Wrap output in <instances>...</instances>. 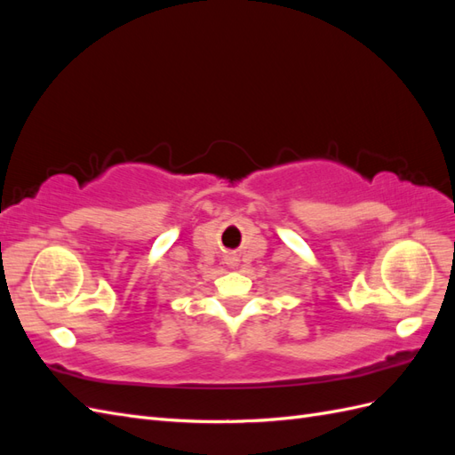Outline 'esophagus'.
<instances>
[{
  "instance_id": "34e87169",
  "label": "esophagus",
  "mask_w": 455,
  "mask_h": 455,
  "mask_svg": "<svg viewBox=\"0 0 455 455\" xmlns=\"http://www.w3.org/2000/svg\"><path fill=\"white\" fill-rule=\"evenodd\" d=\"M224 261H226L228 266H237L239 259H237V254H226V256H224Z\"/></svg>"
}]
</instances>
